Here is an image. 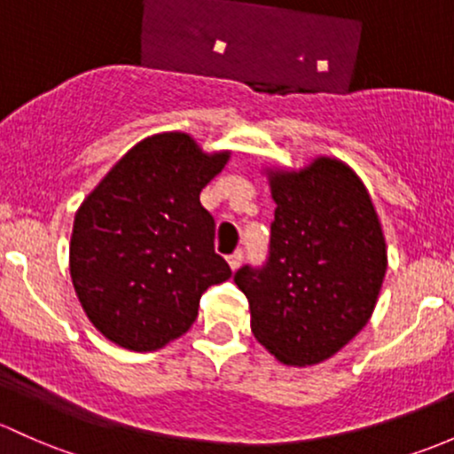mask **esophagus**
Listing matches in <instances>:
<instances>
[{"mask_svg":"<svg viewBox=\"0 0 454 454\" xmlns=\"http://www.w3.org/2000/svg\"><path fill=\"white\" fill-rule=\"evenodd\" d=\"M241 263H243V250L232 252V254L228 256V265H231L232 270H237V267H239Z\"/></svg>","mask_w":454,"mask_h":454,"instance_id":"1","label":"esophagus"}]
</instances>
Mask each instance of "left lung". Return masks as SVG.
Segmentation results:
<instances>
[{
    "label": "left lung",
    "instance_id": "left-lung-1",
    "mask_svg": "<svg viewBox=\"0 0 454 454\" xmlns=\"http://www.w3.org/2000/svg\"><path fill=\"white\" fill-rule=\"evenodd\" d=\"M276 202L267 261L235 283L250 302L252 333L287 365L341 350L376 307L385 270L383 228L359 176L335 159L271 171Z\"/></svg>",
    "mask_w": 454,
    "mask_h": 454
}]
</instances>
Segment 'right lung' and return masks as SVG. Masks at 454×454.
I'll list each match as a JSON object with an SVG mask.
<instances>
[{"label":"right lung","instance_id":"right-lung-1","mask_svg":"<svg viewBox=\"0 0 454 454\" xmlns=\"http://www.w3.org/2000/svg\"><path fill=\"white\" fill-rule=\"evenodd\" d=\"M228 152L204 154L183 132L137 143L75 213L69 270L104 337L147 352L187 333L200 298L232 276L215 252V219L200 191Z\"/></svg>","mask_w":454,"mask_h":454}]
</instances>
